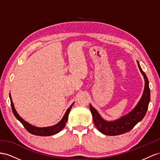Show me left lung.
<instances>
[{
	"mask_svg": "<svg viewBox=\"0 0 160 160\" xmlns=\"http://www.w3.org/2000/svg\"><path fill=\"white\" fill-rule=\"evenodd\" d=\"M138 64L140 72L145 80V87L143 93L140 100L135 107L127 115L122 116L118 119L107 121L101 117L98 111L90 104V108L92 115L94 125L97 129L104 135L115 136L125 133L130 131L133 127L143 119L147 112L150 101V90L148 77L141 69L139 63Z\"/></svg>",
	"mask_w": 160,
	"mask_h": 160,
	"instance_id": "obj_1",
	"label": "left lung"
}]
</instances>
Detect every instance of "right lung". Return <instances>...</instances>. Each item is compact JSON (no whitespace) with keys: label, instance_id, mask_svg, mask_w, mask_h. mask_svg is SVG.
Wrapping results in <instances>:
<instances>
[{"label":"right lung","instance_id":"1","mask_svg":"<svg viewBox=\"0 0 160 160\" xmlns=\"http://www.w3.org/2000/svg\"><path fill=\"white\" fill-rule=\"evenodd\" d=\"M9 97H10V99H11V104L12 111L13 112V114H14V115L15 116V117L22 123V125H23L25 128L27 130V131L29 132V133L31 134L35 135H38V136L53 135H55V134L59 133L60 131H62L63 128H64V127L66 124V122L68 121V115H69V113L70 112L71 108L74 104V102H73L70 105V107L67 109L65 115H63V118H62V120L58 123H57L56 125H53V126H50V127H35L33 125L29 124V122H27L24 119H22V118L19 116V115L17 113V112L16 111L15 108L14 104H13V102L12 101V98L11 97V94H10V95H9Z\"/></svg>","mask_w":160,"mask_h":160}]
</instances>
